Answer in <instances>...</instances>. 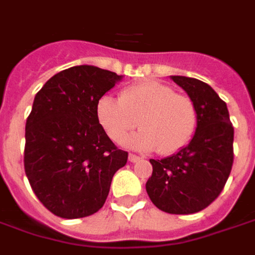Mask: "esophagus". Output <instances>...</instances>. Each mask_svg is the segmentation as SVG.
I'll use <instances>...</instances> for the list:
<instances>
[{"mask_svg": "<svg viewBox=\"0 0 255 255\" xmlns=\"http://www.w3.org/2000/svg\"><path fill=\"white\" fill-rule=\"evenodd\" d=\"M129 161H131V163H135V161H140V156L133 155V153H129Z\"/></svg>", "mask_w": 255, "mask_h": 255, "instance_id": "esophagus-1", "label": "esophagus"}]
</instances>
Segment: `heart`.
<instances>
[{
  "mask_svg": "<svg viewBox=\"0 0 255 255\" xmlns=\"http://www.w3.org/2000/svg\"><path fill=\"white\" fill-rule=\"evenodd\" d=\"M96 118L107 135L122 144L129 133L128 145L142 152L157 149L168 156L190 142L198 121V111L190 96L176 94L170 85L159 81H144L130 85L121 92L120 99L102 96L96 106Z\"/></svg>",
  "mask_w": 255,
  "mask_h": 255,
  "instance_id": "obj_1",
  "label": "heart"
}]
</instances>
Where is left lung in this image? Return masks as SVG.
<instances>
[{"label":"left lung","mask_w":255,"mask_h":255,"mask_svg":"<svg viewBox=\"0 0 255 255\" xmlns=\"http://www.w3.org/2000/svg\"><path fill=\"white\" fill-rule=\"evenodd\" d=\"M194 100L198 121L185 148L150 159L152 176L145 189L150 201L172 215H191L211 205L222 193L234 161V128L227 105L201 80L171 76Z\"/></svg>","instance_id":"1"}]
</instances>
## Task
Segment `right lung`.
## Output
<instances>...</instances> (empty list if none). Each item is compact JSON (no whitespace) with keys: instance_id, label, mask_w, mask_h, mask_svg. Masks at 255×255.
<instances>
[{"instance_id":"1","label":"right lung","mask_w":255,"mask_h":255,"mask_svg":"<svg viewBox=\"0 0 255 255\" xmlns=\"http://www.w3.org/2000/svg\"><path fill=\"white\" fill-rule=\"evenodd\" d=\"M124 76L79 65L35 95L25 124L24 170L39 201L55 216L80 219L105 205L113 176L128 161L96 118L99 99Z\"/></svg>"}]
</instances>
